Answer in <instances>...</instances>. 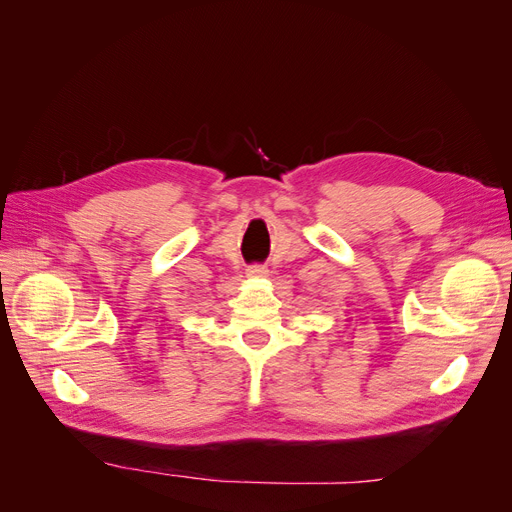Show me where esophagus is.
<instances>
[{
    "instance_id": "esophagus-1",
    "label": "esophagus",
    "mask_w": 512,
    "mask_h": 512,
    "mask_svg": "<svg viewBox=\"0 0 512 512\" xmlns=\"http://www.w3.org/2000/svg\"><path fill=\"white\" fill-rule=\"evenodd\" d=\"M247 277H254V280H262V277H269V269L267 267H260V265H254L247 269Z\"/></svg>"
}]
</instances>
